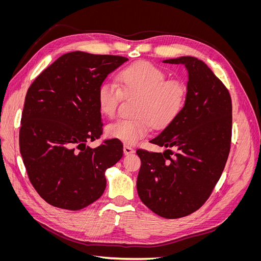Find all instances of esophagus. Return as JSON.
Returning <instances> with one entry per match:
<instances>
[{
  "mask_svg": "<svg viewBox=\"0 0 261 261\" xmlns=\"http://www.w3.org/2000/svg\"><path fill=\"white\" fill-rule=\"evenodd\" d=\"M123 151H124L125 154H132V153H134V149L128 145H124Z\"/></svg>",
  "mask_w": 261,
  "mask_h": 261,
  "instance_id": "1",
  "label": "esophagus"
}]
</instances>
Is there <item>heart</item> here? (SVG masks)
I'll use <instances>...</instances> for the list:
<instances>
[{"mask_svg":"<svg viewBox=\"0 0 261 261\" xmlns=\"http://www.w3.org/2000/svg\"><path fill=\"white\" fill-rule=\"evenodd\" d=\"M168 75L150 62H138L123 68L116 84L106 81L97 90V105L102 115H115L122 94L139 97L133 118H120L107 125L106 134L125 144L133 145L146 137L151 125L155 128L168 126L183 110L187 96L186 85Z\"/></svg>","mask_w":261,"mask_h":261,"instance_id":"obj_1","label":"heart"}]
</instances>
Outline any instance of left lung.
I'll return each mask as SVG.
<instances>
[{"label": "left lung", "mask_w": 261, "mask_h": 261, "mask_svg": "<svg viewBox=\"0 0 261 261\" xmlns=\"http://www.w3.org/2000/svg\"><path fill=\"white\" fill-rule=\"evenodd\" d=\"M163 63L185 65L186 101L174 120L150 140L167 150L136 151L141 160L137 192L158 216L177 219L198 210L222 174L231 148L232 100L202 61L180 57Z\"/></svg>", "instance_id": "8db88e82"}]
</instances>
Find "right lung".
I'll return each instance as SVG.
<instances>
[{
  "mask_svg": "<svg viewBox=\"0 0 261 261\" xmlns=\"http://www.w3.org/2000/svg\"><path fill=\"white\" fill-rule=\"evenodd\" d=\"M127 58L82 51L63 54L28 88L19 150L37 193L52 206L80 210L103 194L106 171L123 155L118 139L100 138L97 90Z\"/></svg>",
  "mask_w": 261,
  "mask_h": 261,
  "instance_id": "right-lung-1",
  "label": "right lung"
}]
</instances>
